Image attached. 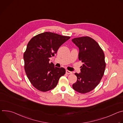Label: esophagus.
I'll return each mask as SVG.
<instances>
[{
    "label": "esophagus",
    "instance_id": "1",
    "mask_svg": "<svg viewBox=\"0 0 123 123\" xmlns=\"http://www.w3.org/2000/svg\"><path fill=\"white\" fill-rule=\"evenodd\" d=\"M66 73L67 74H73V73L72 72H70V71H68V70H67Z\"/></svg>",
    "mask_w": 123,
    "mask_h": 123
}]
</instances>
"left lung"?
<instances>
[{
  "label": "left lung",
  "instance_id": "8db88e82",
  "mask_svg": "<svg viewBox=\"0 0 123 123\" xmlns=\"http://www.w3.org/2000/svg\"><path fill=\"white\" fill-rule=\"evenodd\" d=\"M72 41L79 48L78 59L83 63L81 73L75 74L77 79L73 87L79 93H86L95 89L103 76L105 55L98 43L90 37L75 38Z\"/></svg>",
  "mask_w": 123,
  "mask_h": 123
}]
</instances>
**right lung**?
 I'll return each mask as SVG.
<instances>
[{
	"label": "right lung",
	"instance_id": "obj_1",
	"mask_svg": "<svg viewBox=\"0 0 123 123\" xmlns=\"http://www.w3.org/2000/svg\"><path fill=\"white\" fill-rule=\"evenodd\" d=\"M70 38L51 32H45L33 37L24 54V69L32 86L45 92L54 89L59 78L65 74L63 68L55 67L49 63L59 48Z\"/></svg>",
	"mask_w": 123,
	"mask_h": 123
}]
</instances>
